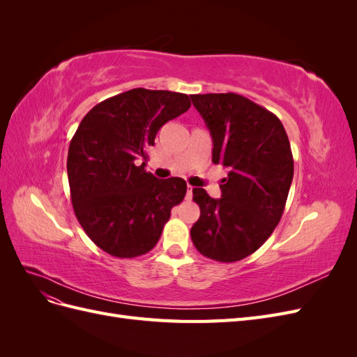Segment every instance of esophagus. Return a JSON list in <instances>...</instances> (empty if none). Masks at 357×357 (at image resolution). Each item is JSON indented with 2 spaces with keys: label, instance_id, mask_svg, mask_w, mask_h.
Segmentation results:
<instances>
[{
  "label": "esophagus",
  "instance_id": "obj_1",
  "mask_svg": "<svg viewBox=\"0 0 357 357\" xmlns=\"http://www.w3.org/2000/svg\"><path fill=\"white\" fill-rule=\"evenodd\" d=\"M192 190H193V188H192V186H188V195H186L188 199H192Z\"/></svg>",
  "mask_w": 357,
  "mask_h": 357
}]
</instances>
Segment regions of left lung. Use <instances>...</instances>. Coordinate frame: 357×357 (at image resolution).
I'll use <instances>...</instances> for the list:
<instances>
[{
  "instance_id": "1",
  "label": "left lung",
  "mask_w": 357,
  "mask_h": 357,
  "mask_svg": "<svg viewBox=\"0 0 357 357\" xmlns=\"http://www.w3.org/2000/svg\"><path fill=\"white\" fill-rule=\"evenodd\" d=\"M213 138V162L228 169L214 199L195 188L201 215L190 229L205 257L236 262L261 247L282 219L294 156L280 119L238 93L190 95Z\"/></svg>"
}]
</instances>
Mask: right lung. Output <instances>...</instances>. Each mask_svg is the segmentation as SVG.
<instances>
[{"instance_id": "1", "label": "right lung", "mask_w": 357, "mask_h": 357, "mask_svg": "<svg viewBox=\"0 0 357 357\" xmlns=\"http://www.w3.org/2000/svg\"><path fill=\"white\" fill-rule=\"evenodd\" d=\"M189 107L186 93L137 88L82 119L67 159L71 202L86 235L109 255L131 259L152 250L185 198V180H159L144 167L162 125Z\"/></svg>"}]
</instances>
